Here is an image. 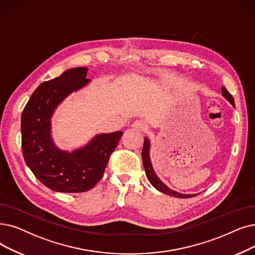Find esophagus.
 <instances>
[{
    "instance_id": "esophagus-1",
    "label": "esophagus",
    "mask_w": 255,
    "mask_h": 255,
    "mask_svg": "<svg viewBox=\"0 0 255 255\" xmlns=\"http://www.w3.org/2000/svg\"><path fill=\"white\" fill-rule=\"evenodd\" d=\"M132 127L137 129V130H141V131H145L148 129V124L146 123L145 121H141V120H138V121H135L133 124H132Z\"/></svg>"
}]
</instances>
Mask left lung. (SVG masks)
I'll return each mask as SVG.
<instances>
[{
	"label": "left lung",
	"mask_w": 255,
	"mask_h": 255,
	"mask_svg": "<svg viewBox=\"0 0 255 255\" xmlns=\"http://www.w3.org/2000/svg\"><path fill=\"white\" fill-rule=\"evenodd\" d=\"M221 92H222V95L226 99V100L229 103H231L232 106H235L234 97H232L228 93V91L226 90V87L222 86V88H221ZM141 158H142L143 169H145L147 178L150 181V183L157 191H159V192H161L165 195H170V196L176 197V198H191V197L196 196V194L186 195V194H181V193H178V192H175V191L171 190L170 187H168L159 179V177L156 174H155L154 169L152 167V162H151V159H150V139L148 137H145V140H143V146H142V151H141Z\"/></svg>",
	"instance_id": "8db88e82"
}]
</instances>
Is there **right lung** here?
<instances>
[{
	"instance_id": "right-lung-1",
	"label": "right lung",
	"mask_w": 255,
	"mask_h": 255,
	"mask_svg": "<svg viewBox=\"0 0 255 255\" xmlns=\"http://www.w3.org/2000/svg\"><path fill=\"white\" fill-rule=\"evenodd\" d=\"M87 68L69 69L59 77L41 83L21 114V149L24 159L36 178L59 193H82L102 178L123 132L95 135L85 146L73 151L59 149L51 135V119L71 94L91 82Z\"/></svg>"
}]
</instances>
